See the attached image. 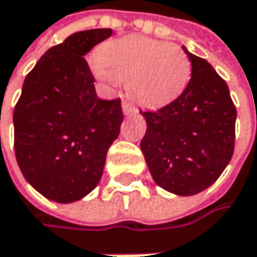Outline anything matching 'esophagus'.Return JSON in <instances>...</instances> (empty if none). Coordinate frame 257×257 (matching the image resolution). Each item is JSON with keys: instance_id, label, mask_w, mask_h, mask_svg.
Returning a JSON list of instances; mask_svg holds the SVG:
<instances>
[{"instance_id": "esophagus-1", "label": "esophagus", "mask_w": 257, "mask_h": 257, "mask_svg": "<svg viewBox=\"0 0 257 257\" xmlns=\"http://www.w3.org/2000/svg\"><path fill=\"white\" fill-rule=\"evenodd\" d=\"M136 111H138V109H136V108H135V106H133L132 103H128V102H125V100L122 102V112L125 113V115H132V113H136Z\"/></svg>"}]
</instances>
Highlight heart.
I'll use <instances>...</instances> for the list:
<instances>
[{
    "label": "heart",
    "instance_id": "b5f03b06",
    "mask_svg": "<svg viewBox=\"0 0 257 257\" xmlns=\"http://www.w3.org/2000/svg\"><path fill=\"white\" fill-rule=\"evenodd\" d=\"M100 80L127 82L128 96L148 108L170 103L185 90L191 77V62L175 44L145 37L109 41L93 60Z\"/></svg>",
    "mask_w": 257,
    "mask_h": 257
}]
</instances>
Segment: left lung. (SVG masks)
Wrapping results in <instances>:
<instances>
[{"label": "left lung", "mask_w": 257, "mask_h": 257, "mask_svg": "<svg viewBox=\"0 0 257 257\" xmlns=\"http://www.w3.org/2000/svg\"><path fill=\"white\" fill-rule=\"evenodd\" d=\"M191 80L182 94L157 111H141V142L155 183L176 195H195L222 175L235 146L237 109L225 80L207 60L189 53Z\"/></svg>", "instance_id": "1"}]
</instances>
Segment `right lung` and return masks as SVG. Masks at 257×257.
Listing matches in <instances>:
<instances>
[{
    "label": "right lung",
    "mask_w": 257,
    "mask_h": 257,
    "mask_svg": "<svg viewBox=\"0 0 257 257\" xmlns=\"http://www.w3.org/2000/svg\"><path fill=\"white\" fill-rule=\"evenodd\" d=\"M111 35L112 29L69 35L23 82L13 112L15 154L25 179L51 201L74 203L91 192L119 135L121 100L97 97L84 57Z\"/></svg>",
    "instance_id": "right-lung-1"
}]
</instances>
